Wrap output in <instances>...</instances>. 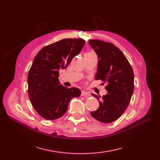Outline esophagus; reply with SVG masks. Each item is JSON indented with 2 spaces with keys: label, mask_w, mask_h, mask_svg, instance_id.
Returning a JSON list of instances; mask_svg holds the SVG:
<instances>
[{
  "label": "esophagus",
  "mask_w": 160,
  "mask_h": 160,
  "mask_svg": "<svg viewBox=\"0 0 160 160\" xmlns=\"http://www.w3.org/2000/svg\"><path fill=\"white\" fill-rule=\"evenodd\" d=\"M81 96H83V97H88L89 96V93H88V92H86L85 91H81Z\"/></svg>",
  "instance_id": "34e87169"
}]
</instances>
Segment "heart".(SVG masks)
<instances>
[{
    "instance_id": "heart-1",
    "label": "heart",
    "mask_w": 160,
    "mask_h": 160,
    "mask_svg": "<svg viewBox=\"0 0 160 160\" xmlns=\"http://www.w3.org/2000/svg\"><path fill=\"white\" fill-rule=\"evenodd\" d=\"M91 52H88V53H91Z\"/></svg>"
}]
</instances>
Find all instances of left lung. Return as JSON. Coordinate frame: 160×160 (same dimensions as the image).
I'll return each instance as SVG.
<instances>
[{
    "label": "left lung",
    "instance_id": "left-lung-1",
    "mask_svg": "<svg viewBox=\"0 0 160 160\" xmlns=\"http://www.w3.org/2000/svg\"><path fill=\"white\" fill-rule=\"evenodd\" d=\"M89 44L98 57L95 79L108 83L105 87L108 93L101 100L100 96L92 93L98 99L99 107L91 115L99 122L111 123L128 107L134 90L133 71L123 52L112 43L95 39L90 40Z\"/></svg>",
    "mask_w": 160,
    "mask_h": 160
}]
</instances>
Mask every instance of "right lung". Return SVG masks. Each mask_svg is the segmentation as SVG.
Here are the masks:
<instances>
[{
	"label": "right lung",
	"instance_id": "obj_1",
	"mask_svg": "<svg viewBox=\"0 0 160 160\" xmlns=\"http://www.w3.org/2000/svg\"><path fill=\"white\" fill-rule=\"evenodd\" d=\"M85 40L65 38L47 45L37 53L28 74V92L32 107L48 120L62 117L70 100L78 98L81 91L60 84V69H65L78 55Z\"/></svg>",
	"mask_w": 160,
	"mask_h": 160
}]
</instances>
